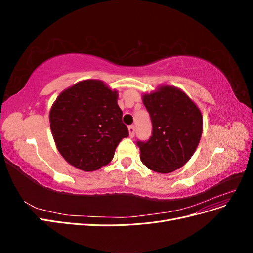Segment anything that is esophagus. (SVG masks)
<instances>
[{"instance_id": "1", "label": "esophagus", "mask_w": 253, "mask_h": 253, "mask_svg": "<svg viewBox=\"0 0 253 253\" xmlns=\"http://www.w3.org/2000/svg\"><path fill=\"white\" fill-rule=\"evenodd\" d=\"M128 134H129V137H134L135 136V126H128Z\"/></svg>"}]
</instances>
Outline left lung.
Instances as JSON below:
<instances>
[{
	"label": "left lung",
	"mask_w": 253,
	"mask_h": 253,
	"mask_svg": "<svg viewBox=\"0 0 253 253\" xmlns=\"http://www.w3.org/2000/svg\"><path fill=\"white\" fill-rule=\"evenodd\" d=\"M150 114L152 136L136 143L142 164L152 171L171 173L194 154L203 132V117L195 103L173 86H162L143 96Z\"/></svg>",
	"instance_id": "8db88e82"
}]
</instances>
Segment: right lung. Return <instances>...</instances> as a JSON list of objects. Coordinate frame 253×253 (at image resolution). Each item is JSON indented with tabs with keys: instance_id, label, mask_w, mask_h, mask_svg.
<instances>
[{
	"instance_id": "right-lung-1",
	"label": "right lung",
	"mask_w": 253,
	"mask_h": 253,
	"mask_svg": "<svg viewBox=\"0 0 253 253\" xmlns=\"http://www.w3.org/2000/svg\"><path fill=\"white\" fill-rule=\"evenodd\" d=\"M117 97L99 80L78 82L59 95L49 113L50 128L68 164L90 172L113 159L119 142L128 136Z\"/></svg>"
}]
</instances>
